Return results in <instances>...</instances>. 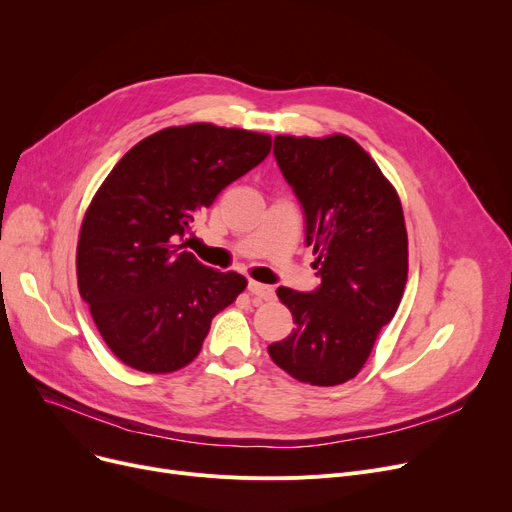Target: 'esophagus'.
Masks as SVG:
<instances>
[{
  "instance_id": "1",
  "label": "esophagus",
  "mask_w": 512,
  "mask_h": 512,
  "mask_svg": "<svg viewBox=\"0 0 512 512\" xmlns=\"http://www.w3.org/2000/svg\"><path fill=\"white\" fill-rule=\"evenodd\" d=\"M249 292L253 294L257 301H265V303L267 301H274V297H276V292H274L272 286H265V284L255 282V280L249 282Z\"/></svg>"
}]
</instances>
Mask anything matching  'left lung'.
Returning <instances> with one entry per match:
<instances>
[{"mask_svg":"<svg viewBox=\"0 0 512 512\" xmlns=\"http://www.w3.org/2000/svg\"><path fill=\"white\" fill-rule=\"evenodd\" d=\"M274 155L303 205L321 284L313 292L276 290L294 328L267 353L294 380L338 386L361 371L400 305L409 274L405 215L396 188L346 134H278Z\"/></svg>","mask_w":512,"mask_h":512,"instance_id":"obj_1","label":"left lung"}]
</instances>
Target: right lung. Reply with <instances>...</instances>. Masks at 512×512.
<instances>
[{
  "label": "right lung",
  "mask_w": 512,
  "mask_h": 512,
  "mask_svg": "<svg viewBox=\"0 0 512 512\" xmlns=\"http://www.w3.org/2000/svg\"><path fill=\"white\" fill-rule=\"evenodd\" d=\"M270 149V134L205 122L170 126L107 174L80 226L76 278L122 363L145 373L182 369L199 355L211 319L247 288L245 276L211 270L178 240Z\"/></svg>",
  "instance_id": "add662e5"
}]
</instances>
